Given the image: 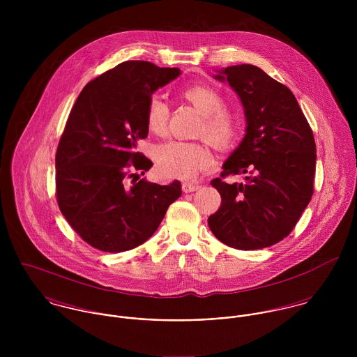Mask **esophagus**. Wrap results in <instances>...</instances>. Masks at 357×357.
Wrapping results in <instances>:
<instances>
[{"label":"esophagus","mask_w":357,"mask_h":357,"mask_svg":"<svg viewBox=\"0 0 357 357\" xmlns=\"http://www.w3.org/2000/svg\"><path fill=\"white\" fill-rule=\"evenodd\" d=\"M181 188H183V191H184L185 194H188V192H194V191L199 190L201 185H199L198 183H183Z\"/></svg>","instance_id":"esophagus-1"}]
</instances>
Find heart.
I'll use <instances>...</instances> for the list:
<instances>
[{"label":"heart","instance_id":"obj_1","mask_svg":"<svg viewBox=\"0 0 357 357\" xmlns=\"http://www.w3.org/2000/svg\"><path fill=\"white\" fill-rule=\"evenodd\" d=\"M181 96L191 102L202 115L198 135L204 136L218 150L231 149L239 136V121L224 109L222 96L207 85H191L181 91ZM169 107L160 98H153L147 104L146 123L153 135H163L167 126ZM156 170L162 177L191 180L199 172L210 167L213 156L201 143L172 140L156 147L153 153Z\"/></svg>","mask_w":357,"mask_h":357}]
</instances>
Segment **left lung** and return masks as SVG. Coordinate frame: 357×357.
I'll return each mask as SVG.
<instances>
[{"instance_id": "8db88e82", "label": "left lung", "mask_w": 357, "mask_h": 357, "mask_svg": "<svg viewBox=\"0 0 357 357\" xmlns=\"http://www.w3.org/2000/svg\"><path fill=\"white\" fill-rule=\"evenodd\" d=\"M238 93L246 135L211 180L221 204L207 220L213 235L238 250L269 248L296 227L313 194L316 144L293 92L253 64L222 68L214 75ZM229 174L247 181L228 185Z\"/></svg>"}]
</instances>
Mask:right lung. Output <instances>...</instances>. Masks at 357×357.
Here are the masks:
<instances>
[{
    "mask_svg": "<svg viewBox=\"0 0 357 357\" xmlns=\"http://www.w3.org/2000/svg\"><path fill=\"white\" fill-rule=\"evenodd\" d=\"M180 74L128 60L86 84L71 108L56 151V198L71 228L98 250L143 245L181 195L177 180L159 185L140 178L153 162L136 151L149 135L153 92Z\"/></svg>",
    "mask_w": 357,
    "mask_h": 357,
    "instance_id": "1",
    "label": "right lung"
}]
</instances>
